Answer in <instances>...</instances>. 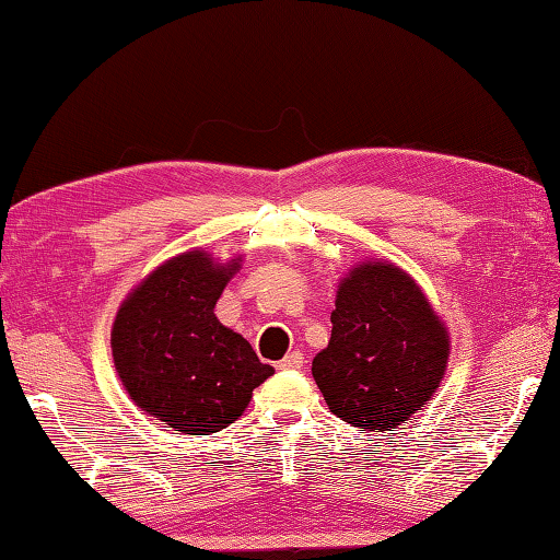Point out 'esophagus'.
Instances as JSON below:
<instances>
[{"label": "esophagus", "mask_w": 560, "mask_h": 560, "mask_svg": "<svg viewBox=\"0 0 560 560\" xmlns=\"http://www.w3.org/2000/svg\"><path fill=\"white\" fill-rule=\"evenodd\" d=\"M303 359L305 355L301 351H291L279 361V368L281 371H299V368H303V363H305Z\"/></svg>", "instance_id": "esophagus-1"}]
</instances>
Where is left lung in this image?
I'll return each instance as SVG.
<instances>
[{
  "mask_svg": "<svg viewBox=\"0 0 560 560\" xmlns=\"http://www.w3.org/2000/svg\"><path fill=\"white\" fill-rule=\"evenodd\" d=\"M450 361V331L411 273L365 259L339 279L331 339L313 377L331 413L392 431L433 399Z\"/></svg>",
  "mask_w": 560,
  "mask_h": 560,
  "instance_id": "left-lung-1",
  "label": "left lung"
}]
</instances>
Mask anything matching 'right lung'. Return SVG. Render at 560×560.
<instances>
[{
    "label": "right lung",
    "instance_id": "add662e5",
    "mask_svg": "<svg viewBox=\"0 0 560 560\" xmlns=\"http://www.w3.org/2000/svg\"><path fill=\"white\" fill-rule=\"evenodd\" d=\"M243 255L221 261L187 249L149 271L117 307V377L141 411L183 435H209L243 416L273 368L219 323L213 307Z\"/></svg>",
    "mask_w": 560,
    "mask_h": 560
}]
</instances>
